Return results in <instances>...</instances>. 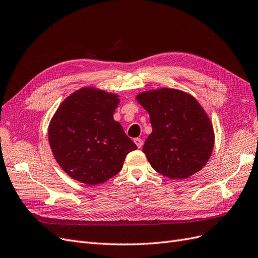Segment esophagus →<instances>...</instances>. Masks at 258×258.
I'll use <instances>...</instances> for the list:
<instances>
[{"label": "esophagus", "instance_id": "34e87169", "mask_svg": "<svg viewBox=\"0 0 258 258\" xmlns=\"http://www.w3.org/2000/svg\"><path fill=\"white\" fill-rule=\"evenodd\" d=\"M134 141H135V143L137 144V146H138L139 148H141V147L143 146V140H142V139H140V138H136V139L134 140Z\"/></svg>", "mask_w": 258, "mask_h": 258}]
</instances>
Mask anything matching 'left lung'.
Here are the masks:
<instances>
[{
    "label": "left lung",
    "instance_id": "1",
    "mask_svg": "<svg viewBox=\"0 0 258 258\" xmlns=\"http://www.w3.org/2000/svg\"><path fill=\"white\" fill-rule=\"evenodd\" d=\"M138 102L150 114L153 131L143 145L151 166L170 178L197 173L214 146L212 122L189 93L161 88L139 93Z\"/></svg>",
    "mask_w": 258,
    "mask_h": 258
}]
</instances>
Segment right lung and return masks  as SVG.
Masks as SVG:
<instances>
[{
    "label": "right lung",
    "instance_id": "1",
    "mask_svg": "<svg viewBox=\"0 0 258 258\" xmlns=\"http://www.w3.org/2000/svg\"><path fill=\"white\" fill-rule=\"evenodd\" d=\"M118 96L91 87L73 92L60 104L48 128L54 159L72 178L87 185L104 183L122 168L137 145L113 114Z\"/></svg>",
    "mask_w": 258,
    "mask_h": 258
}]
</instances>
